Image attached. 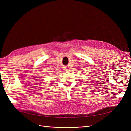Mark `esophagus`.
<instances>
[{
    "instance_id": "34e87169",
    "label": "esophagus",
    "mask_w": 131,
    "mask_h": 131,
    "mask_svg": "<svg viewBox=\"0 0 131 131\" xmlns=\"http://www.w3.org/2000/svg\"><path fill=\"white\" fill-rule=\"evenodd\" d=\"M68 69H67V67H64V68L63 69V70L64 71H68Z\"/></svg>"
}]
</instances>
